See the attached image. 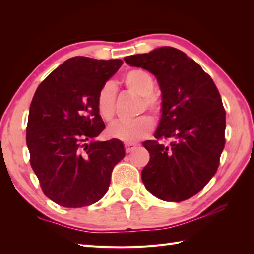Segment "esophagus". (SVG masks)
I'll return each instance as SVG.
<instances>
[{"label": "esophagus", "instance_id": "1", "mask_svg": "<svg viewBox=\"0 0 254 254\" xmlns=\"http://www.w3.org/2000/svg\"><path fill=\"white\" fill-rule=\"evenodd\" d=\"M136 148H137L136 143H125L126 153H130V152H132Z\"/></svg>", "mask_w": 254, "mask_h": 254}]
</instances>
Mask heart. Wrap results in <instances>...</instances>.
Masks as SVG:
<instances>
[{"label":"heart","instance_id":"b5f03b06","mask_svg":"<svg viewBox=\"0 0 254 254\" xmlns=\"http://www.w3.org/2000/svg\"><path fill=\"white\" fill-rule=\"evenodd\" d=\"M122 82L129 92L141 97V108L160 115L162 101L155 95V81L149 71L141 68H132L125 72ZM116 88L113 83L106 82L100 88L97 94V110L105 122H112L116 112ZM154 128V122L148 115H142L129 122H117L110 128V134L126 143H133L146 138Z\"/></svg>","mask_w":254,"mask_h":254}]
</instances>
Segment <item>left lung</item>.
Here are the masks:
<instances>
[{
  "label": "left lung",
  "mask_w": 254,
  "mask_h": 254,
  "mask_svg": "<svg viewBox=\"0 0 254 254\" xmlns=\"http://www.w3.org/2000/svg\"><path fill=\"white\" fill-rule=\"evenodd\" d=\"M124 60L152 72L162 91L156 140L142 143L150 153L142 182L161 200H187L204 188L219 165L226 128L221 94L210 75L178 49L162 47ZM167 138V146L159 142Z\"/></svg>",
  "instance_id": "obj_1"
}]
</instances>
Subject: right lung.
<instances>
[{
	"label": "right lung",
	"mask_w": 254,
	"mask_h": 254,
	"mask_svg": "<svg viewBox=\"0 0 254 254\" xmlns=\"http://www.w3.org/2000/svg\"><path fill=\"white\" fill-rule=\"evenodd\" d=\"M122 64L75 56L51 72L33 95L26 129L30 165L43 193L56 204L82 207L98 202L109 189L113 168L125 156L120 140L94 141L105 128L97 94Z\"/></svg>",
	"instance_id": "right-lung-1"
}]
</instances>
